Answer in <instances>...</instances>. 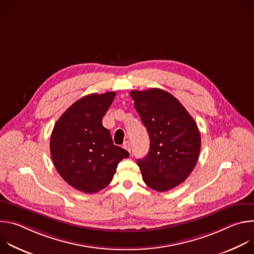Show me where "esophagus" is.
<instances>
[{"label":"esophagus","mask_w":254,"mask_h":254,"mask_svg":"<svg viewBox=\"0 0 254 254\" xmlns=\"http://www.w3.org/2000/svg\"><path fill=\"white\" fill-rule=\"evenodd\" d=\"M123 147H124V149H125V150H127V152H129V153H130V143H129V141H127H127H125Z\"/></svg>","instance_id":"esophagus-1"}]
</instances>
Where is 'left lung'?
Returning a JSON list of instances; mask_svg holds the SVG:
<instances>
[{"mask_svg":"<svg viewBox=\"0 0 254 254\" xmlns=\"http://www.w3.org/2000/svg\"><path fill=\"white\" fill-rule=\"evenodd\" d=\"M134 107L150 136V150L137 160L142 180L150 188L165 192L189 177L195 168L201 135L197 124L176 97L160 89L132 90Z\"/></svg>","mask_w":254,"mask_h":254,"instance_id":"obj_1","label":"left lung"}]
</instances>
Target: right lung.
<instances>
[{"label": "right lung", "instance_id": "add662e5", "mask_svg": "<svg viewBox=\"0 0 254 254\" xmlns=\"http://www.w3.org/2000/svg\"><path fill=\"white\" fill-rule=\"evenodd\" d=\"M116 92L88 94L72 104L56 122L51 137L53 164L66 183L86 194L112 182L119 163L129 154L114 144L102 118Z\"/></svg>", "mask_w": 254, "mask_h": 254}]
</instances>
